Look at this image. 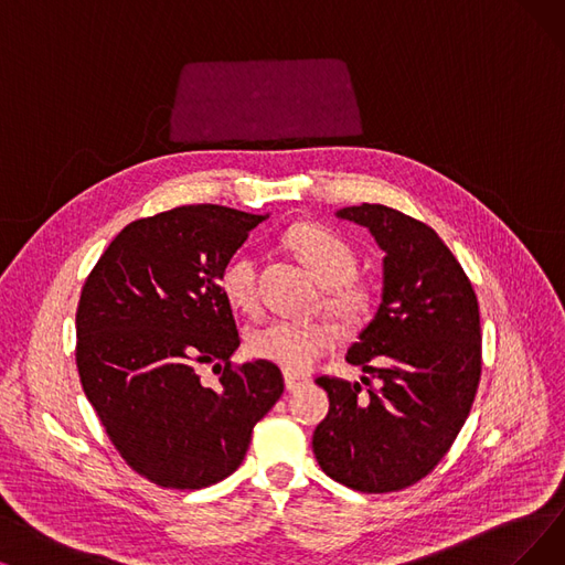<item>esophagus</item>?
<instances>
[{"label": "esophagus", "mask_w": 565, "mask_h": 565, "mask_svg": "<svg viewBox=\"0 0 565 565\" xmlns=\"http://www.w3.org/2000/svg\"><path fill=\"white\" fill-rule=\"evenodd\" d=\"M303 385H308V377H303V375H299V373L285 371V387H287V392H297V390L303 387Z\"/></svg>", "instance_id": "esophagus-1"}]
</instances>
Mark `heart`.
I'll return each mask as SVG.
<instances>
[{
	"instance_id": "obj_1",
	"label": "heart",
	"mask_w": 565,
	"mask_h": 565,
	"mask_svg": "<svg viewBox=\"0 0 565 565\" xmlns=\"http://www.w3.org/2000/svg\"><path fill=\"white\" fill-rule=\"evenodd\" d=\"M285 243L310 274L329 285L327 306L338 320L354 327L371 312L373 291L354 278L356 250L341 236L322 224H297ZM220 291L234 310L255 312L259 306L257 257L238 250L220 270ZM335 345V329L329 322L268 320L247 333V350L253 356L270 361L285 371H308Z\"/></svg>"
}]
</instances>
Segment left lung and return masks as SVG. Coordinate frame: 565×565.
Returning <instances> with one entry per match:
<instances>
[{"label":"left lung","mask_w":565,"mask_h":565,"mask_svg":"<svg viewBox=\"0 0 565 565\" xmlns=\"http://www.w3.org/2000/svg\"><path fill=\"white\" fill-rule=\"evenodd\" d=\"M385 250L382 303L348 350L361 382L322 375L329 415L312 436L327 476L364 493L401 491L449 452L482 373L480 308L466 270L428 224L382 204L338 211ZM381 387L373 388L370 377Z\"/></svg>","instance_id":"obj_1"}]
</instances>
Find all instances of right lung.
I'll return each mask as SVG.
<instances>
[{"instance_id":"1","label":"right lung","mask_w":565,"mask_h":565,"mask_svg":"<svg viewBox=\"0 0 565 565\" xmlns=\"http://www.w3.org/2000/svg\"><path fill=\"white\" fill-rule=\"evenodd\" d=\"M266 215L180 206L129 222L89 270L76 310L81 385L141 478L204 489L241 466L285 382L270 361L234 366L241 335L220 270ZM217 372V388L198 369Z\"/></svg>"}]
</instances>
